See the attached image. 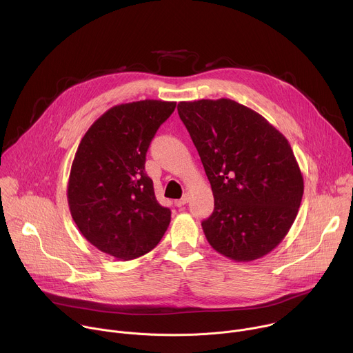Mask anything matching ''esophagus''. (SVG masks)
<instances>
[{
	"mask_svg": "<svg viewBox=\"0 0 353 353\" xmlns=\"http://www.w3.org/2000/svg\"><path fill=\"white\" fill-rule=\"evenodd\" d=\"M188 199H190L188 194H184L180 199H176V201H174V204H176L177 207H183V205H185V204L188 203Z\"/></svg>",
	"mask_w": 353,
	"mask_h": 353,
	"instance_id": "1",
	"label": "esophagus"
}]
</instances>
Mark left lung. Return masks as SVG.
<instances>
[{"label": "left lung", "mask_w": 353, "mask_h": 353, "mask_svg": "<svg viewBox=\"0 0 353 353\" xmlns=\"http://www.w3.org/2000/svg\"><path fill=\"white\" fill-rule=\"evenodd\" d=\"M177 110L214 194V212L201 223L208 243L237 263L267 256L288 234L303 196L290 143L230 99L180 102Z\"/></svg>", "instance_id": "1"}]
</instances>
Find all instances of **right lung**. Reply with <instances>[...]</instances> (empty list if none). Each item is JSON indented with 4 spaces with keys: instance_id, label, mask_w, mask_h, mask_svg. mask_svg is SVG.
Here are the masks:
<instances>
[{
    "instance_id": "right-lung-1",
    "label": "right lung",
    "mask_w": 353,
    "mask_h": 353,
    "mask_svg": "<svg viewBox=\"0 0 353 353\" xmlns=\"http://www.w3.org/2000/svg\"><path fill=\"white\" fill-rule=\"evenodd\" d=\"M176 102L146 99L113 106L82 137L71 166L67 198L82 236L119 260H134L163 237L170 210L155 196L145 157Z\"/></svg>"
}]
</instances>
